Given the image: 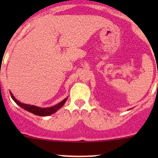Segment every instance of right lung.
Returning a JSON list of instances; mask_svg holds the SVG:
<instances>
[{
	"instance_id": "right-lung-1",
	"label": "right lung",
	"mask_w": 158,
	"mask_h": 158,
	"mask_svg": "<svg viewBox=\"0 0 158 158\" xmlns=\"http://www.w3.org/2000/svg\"><path fill=\"white\" fill-rule=\"evenodd\" d=\"M10 95H11V98H13V100H14V101L19 106H20V107L23 108V109L27 110V111H30V112L33 113V114H36V115H39V116H47V115H49V114H53V113H55L57 110L60 109L61 107H63L64 103L66 102V100H67V98H65L64 100H63L61 102L56 105V106H52V107L47 108V109H42V108L36 107V106H30V105L23 104V103L20 102H18L15 98H14V95H12V93H10Z\"/></svg>"
}]
</instances>
